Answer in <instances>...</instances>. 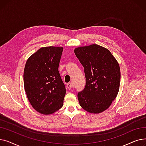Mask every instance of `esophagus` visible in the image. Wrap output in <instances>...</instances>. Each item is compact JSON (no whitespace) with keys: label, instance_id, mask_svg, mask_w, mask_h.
Returning a JSON list of instances; mask_svg holds the SVG:
<instances>
[{"label":"esophagus","instance_id":"esophagus-1","mask_svg":"<svg viewBox=\"0 0 146 146\" xmlns=\"http://www.w3.org/2000/svg\"><path fill=\"white\" fill-rule=\"evenodd\" d=\"M66 87H67V89H70L72 88V84H71L70 83H67Z\"/></svg>","mask_w":146,"mask_h":146}]
</instances>
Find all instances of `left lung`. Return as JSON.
<instances>
[{
	"mask_svg": "<svg viewBox=\"0 0 146 146\" xmlns=\"http://www.w3.org/2000/svg\"><path fill=\"white\" fill-rule=\"evenodd\" d=\"M85 68V88L78 94L80 106L92 113L108 109L117 97L120 85L119 64L111 52L102 46L92 44L74 49Z\"/></svg>",
	"mask_w": 146,
	"mask_h": 146,
	"instance_id": "left-lung-1",
	"label": "left lung"
}]
</instances>
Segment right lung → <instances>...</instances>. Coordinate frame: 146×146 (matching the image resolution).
<instances>
[{"label": "right lung", "mask_w": 146, "mask_h": 146, "mask_svg": "<svg viewBox=\"0 0 146 146\" xmlns=\"http://www.w3.org/2000/svg\"><path fill=\"white\" fill-rule=\"evenodd\" d=\"M63 47H42L27 60L24 85L33 108L42 114H51L63 105L66 88L58 72Z\"/></svg>", "instance_id": "1"}]
</instances>
